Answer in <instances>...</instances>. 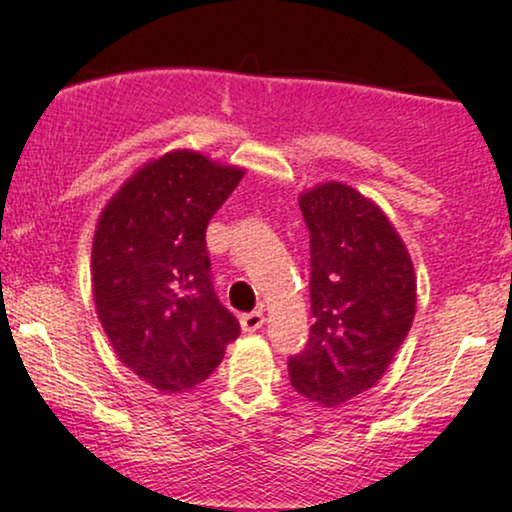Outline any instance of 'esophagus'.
I'll list each match as a JSON object with an SVG mask.
<instances>
[{
    "label": "esophagus",
    "instance_id": "34e87169",
    "mask_svg": "<svg viewBox=\"0 0 512 512\" xmlns=\"http://www.w3.org/2000/svg\"><path fill=\"white\" fill-rule=\"evenodd\" d=\"M264 325V313L262 310H255V313H245L243 317H240V327H243V332H257L260 327Z\"/></svg>",
    "mask_w": 512,
    "mask_h": 512
}]
</instances>
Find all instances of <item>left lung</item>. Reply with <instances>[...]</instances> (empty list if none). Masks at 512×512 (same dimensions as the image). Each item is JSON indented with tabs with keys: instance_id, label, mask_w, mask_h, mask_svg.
Here are the masks:
<instances>
[{
	"instance_id": "obj_1",
	"label": "left lung",
	"mask_w": 512,
	"mask_h": 512,
	"mask_svg": "<svg viewBox=\"0 0 512 512\" xmlns=\"http://www.w3.org/2000/svg\"><path fill=\"white\" fill-rule=\"evenodd\" d=\"M310 231V339L289 358L291 385L325 407L383 378L416 313L409 250L385 211L344 182L301 192Z\"/></svg>"
}]
</instances>
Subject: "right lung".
<instances>
[{
    "mask_svg": "<svg viewBox=\"0 0 512 512\" xmlns=\"http://www.w3.org/2000/svg\"><path fill=\"white\" fill-rule=\"evenodd\" d=\"M192 149L144 163L96 223L91 286L117 358L161 395L209 378L240 325L216 298L207 226L243 180Z\"/></svg>",
    "mask_w": 512,
    "mask_h": 512,
    "instance_id": "obj_1",
    "label": "right lung"
}]
</instances>
